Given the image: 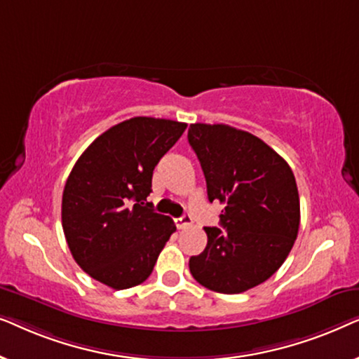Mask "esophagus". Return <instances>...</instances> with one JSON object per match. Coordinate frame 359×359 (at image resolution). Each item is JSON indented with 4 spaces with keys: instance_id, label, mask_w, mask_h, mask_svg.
Returning a JSON list of instances; mask_svg holds the SVG:
<instances>
[{
    "instance_id": "esophagus-1",
    "label": "esophagus",
    "mask_w": 359,
    "mask_h": 359,
    "mask_svg": "<svg viewBox=\"0 0 359 359\" xmlns=\"http://www.w3.org/2000/svg\"><path fill=\"white\" fill-rule=\"evenodd\" d=\"M175 222H176V227L181 230V229H188L189 225L193 224V219H191L189 214H184V215H181V217L176 219Z\"/></svg>"
}]
</instances>
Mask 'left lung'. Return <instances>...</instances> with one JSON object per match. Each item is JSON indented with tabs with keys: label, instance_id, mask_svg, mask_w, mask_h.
<instances>
[{
	"label": "left lung",
	"instance_id": "1",
	"mask_svg": "<svg viewBox=\"0 0 359 359\" xmlns=\"http://www.w3.org/2000/svg\"><path fill=\"white\" fill-rule=\"evenodd\" d=\"M210 203L225 204L208 245L189 258L193 278L210 291L238 294L266 281L297 238L301 205L291 166L262 139L225 124H191Z\"/></svg>",
	"mask_w": 359,
	"mask_h": 359
}]
</instances>
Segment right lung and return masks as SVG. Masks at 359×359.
<instances>
[{
    "label": "right lung",
    "instance_id": "obj_1",
    "mask_svg": "<svg viewBox=\"0 0 359 359\" xmlns=\"http://www.w3.org/2000/svg\"><path fill=\"white\" fill-rule=\"evenodd\" d=\"M184 129V122L132 117L97 137L73 166L62 227L75 262L96 281L129 289L154 271L176 225L144 201L156 163Z\"/></svg>",
    "mask_w": 359,
    "mask_h": 359
}]
</instances>
